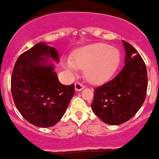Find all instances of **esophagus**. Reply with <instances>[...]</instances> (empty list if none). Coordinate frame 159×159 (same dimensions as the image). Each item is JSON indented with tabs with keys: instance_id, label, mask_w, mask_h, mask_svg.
<instances>
[{
	"instance_id": "obj_1",
	"label": "esophagus",
	"mask_w": 159,
	"mask_h": 159,
	"mask_svg": "<svg viewBox=\"0 0 159 159\" xmlns=\"http://www.w3.org/2000/svg\"><path fill=\"white\" fill-rule=\"evenodd\" d=\"M75 89H76V91H81L82 89H84V86L82 83H79V82H76L75 83Z\"/></svg>"
}]
</instances>
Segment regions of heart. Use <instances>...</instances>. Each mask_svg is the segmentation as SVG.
<instances>
[{"label": "heart", "mask_w": 159, "mask_h": 159, "mask_svg": "<svg viewBox=\"0 0 159 159\" xmlns=\"http://www.w3.org/2000/svg\"><path fill=\"white\" fill-rule=\"evenodd\" d=\"M120 62L117 48L107 44L94 43L76 50L73 59H66L64 66L72 74L79 69H85V75L89 81L100 83L114 75Z\"/></svg>", "instance_id": "obj_1"}]
</instances>
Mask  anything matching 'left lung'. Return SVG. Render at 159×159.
Segmentation results:
<instances>
[{
  "instance_id": "left-lung-1",
  "label": "left lung",
  "mask_w": 159,
  "mask_h": 159,
  "mask_svg": "<svg viewBox=\"0 0 159 159\" xmlns=\"http://www.w3.org/2000/svg\"><path fill=\"white\" fill-rule=\"evenodd\" d=\"M126 56L125 66L116 77L94 89L91 108L104 123L118 125L128 121L145 100L148 74L145 63L128 42L122 41Z\"/></svg>"
}]
</instances>
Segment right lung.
I'll return each instance as SVG.
<instances>
[{
    "label": "right lung",
    "instance_id": "1",
    "mask_svg": "<svg viewBox=\"0 0 159 159\" xmlns=\"http://www.w3.org/2000/svg\"><path fill=\"white\" fill-rule=\"evenodd\" d=\"M49 59L59 62L57 50L45 42L36 44L18 57L11 81L18 111L29 123L39 128L58 123L75 94L74 85L59 83Z\"/></svg>",
    "mask_w": 159,
    "mask_h": 159
}]
</instances>
